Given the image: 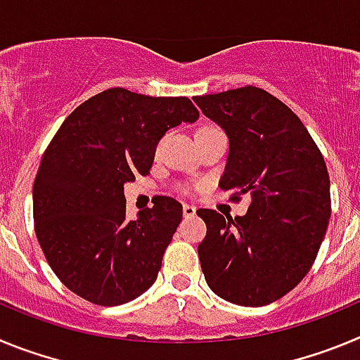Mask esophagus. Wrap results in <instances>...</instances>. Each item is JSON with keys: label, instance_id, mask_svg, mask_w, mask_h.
I'll use <instances>...</instances> for the list:
<instances>
[{"label": "esophagus", "instance_id": "obj_1", "mask_svg": "<svg viewBox=\"0 0 360 360\" xmlns=\"http://www.w3.org/2000/svg\"><path fill=\"white\" fill-rule=\"evenodd\" d=\"M196 214V207L195 205H191V203H184V216L186 218H191V216Z\"/></svg>", "mask_w": 360, "mask_h": 360}]
</instances>
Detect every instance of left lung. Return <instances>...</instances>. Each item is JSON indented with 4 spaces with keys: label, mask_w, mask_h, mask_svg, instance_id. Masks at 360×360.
Masks as SVG:
<instances>
[{
    "label": "left lung",
    "mask_w": 360,
    "mask_h": 360,
    "mask_svg": "<svg viewBox=\"0 0 360 360\" xmlns=\"http://www.w3.org/2000/svg\"><path fill=\"white\" fill-rule=\"evenodd\" d=\"M229 136L219 187L249 196L245 216L196 214L207 225L198 245L211 290L240 307H263L297 287L316 262L332 214L330 176L308 129L279 98L256 86L193 98Z\"/></svg>",
    "instance_id": "left-lung-1"
}]
</instances>
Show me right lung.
I'll list each match as a JSON object with an SVG mask.
<instances>
[{"label":"right lung","mask_w":360,"mask_h":360,"mask_svg":"<svg viewBox=\"0 0 360 360\" xmlns=\"http://www.w3.org/2000/svg\"><path fill=\"white\" fill-rule=\"evenodd\" d=\"M198 117L187 97L110 88L57 129L32 191L34 225L46 262L73 294L119 307L155 283L182 221V203L158 196L129 221L124 184L149 173L167 129Z\"/></svg>","instance_id":"1"}]
</instances>
